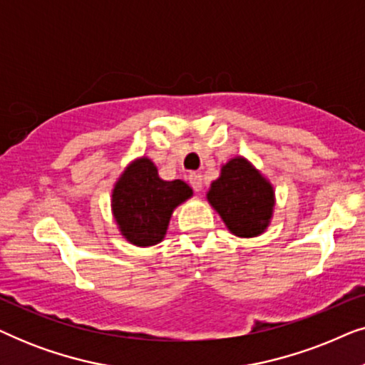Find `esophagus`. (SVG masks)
Returning <instances> with one entry per match:
<instances>
[{
    "instance_id": "esophagus-1",
    "label": "esophagus",
    "mask_w": 365,
    "mask_h": 365,
    "mask_svg": "<svg viewBox=\"0 0 365 365\" xmlns=\"http://www.w3.org/2000/svg\"><path fill=\"white\" fill-rule=\"evenodd\" d=\"M189 182H191V186H192L194 191L199 192L202 189V176H201V174L192 173L191 176H189Z\"/></svg>"
}]
</instances>
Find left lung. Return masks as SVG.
Instances as JSON below:
<instances>
[{"label":"left lung","instance_id":"1","mask_svg":"<svg viewBox=\"0 0 365 365\" xmlns=\"http://www.w3.org/2000/svg\"><path fill=\"white\" fill-rule=\"evenodd\" d=\"M206 199L234 236L257 237L271 226L276 191L247 158L234 156L224 163Z\"/></svg>","mask_w":365,"mask_h":365}]
</instances>
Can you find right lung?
I'll use <instances>...</instances> for the list:
<instances>
[{
	"instance_id": "1",
	"label": "right lung",
	"mask_w": 365,
	"mask_h": 365,
	"mask_svg": "<svg viewBox=\"0 0 365 365\" xmlns=\"http://www.w3.org/2000/svg\"><path fill=\"white\" fill-rule=\"evenodd\" d=\"M192 194L181 179L159 178L156 164L148 156L133 159L111 191V212L119 234L133 246H156L166 237L174 209Z\"/></svg>"
}]
</instances>
